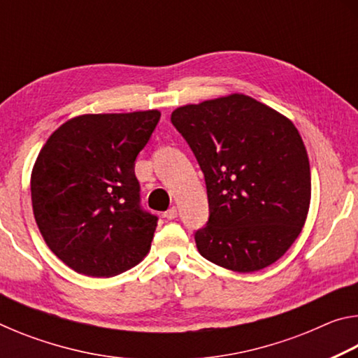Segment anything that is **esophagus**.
I'll list each match as a JSON object with an SVG mask.
<instances>
[{"label": "esophagus", "mask_w": 358, "mask_h": 358, "mask_svg": "<svg viewBox=\"0 0 358 358\" xmlns=\"http://www.w3.org/2000/svg\"><path fill=\"white\" fill-rule=\"evenodd\" d=\"M178 216V210L177 207H171L169 208L166 213H164V217H167V220H175V217Z\"/></svg>", "instance_id": "1"}]
</instances>
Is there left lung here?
Returning <instances> with one entry per match:
<instances>
[{"instance_id": "8db88e82", "label": "left lung", "mask_w": 358, "mask_h": 358, "mask_svg": "<svg viewBox=\"0 0 358 358\" xmlns=\"http://www.w3.org/2000/svg\"><path fill=\"white\" fill-rule=\"evenodd\" d=\"M172 124L203 172L208 221L199 252L250 273L284 256L311 201L310 161L292 121L245 94L178 107Z\"/></svg>"}]
</instances>
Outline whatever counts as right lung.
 I'll return each instance as SVG.
<instances>
[{
	"label": "right lung",
	"mask_w": 358,
	"mask_h": 358,
	"mask_svg": "<svg viewBox=\"0 0 358 358\" xmlns=\"http://www.w3.org/2000/svg\"><path fill=\"white\" fill-rule=\"evenodd\" d=\"M157 110L76 117L48 137L31 173V202L47 246L77 273L110 278L147 256L157 216L142 208L137 155Z\"/></svg>",
	"instance_id": "add662e5"
}]
</instances>
